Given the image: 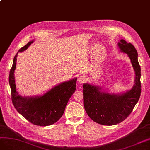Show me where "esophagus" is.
<instances>
[{"mask_svg":"<svg viewBox=\"0 0 150 150\" xmlns=\"http://www.w3.org/2000/svg\"><path fill=\"white\" fill-rule=\"evenodd\" d=\"M85 76L80 75L79 76V78L77 79V82L79 85H80V84H82L85 82Z\"/></svg>","mask_w":150,"mask_h":150,"instance_id":"obj_1","label":"esophagus"}]
</instances>
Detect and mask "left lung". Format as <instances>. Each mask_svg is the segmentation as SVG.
Instances as JSON below:
<instances>
[{
    "instance_id": "obj_1",
    "label": "left lung",
    "mask_w": 150,
    "mask_h": 150,
    "mask_svg": "<svg viewBox=\"0 0 150 150\" xmlns=\"http://www.w3.org/2000/svg\"><path fill=\"white\" fill-rule=\"evenodd\" d=\"M118 46L127 54L135 73L134 84L129 91L119 94L102 91L100 87L90 83L83 84L85 110L92 120L102 125L112 126L126 119L138 102L141 95V68L138 52L130 42L121 39Z\"/></svg>"
}]
</instances>
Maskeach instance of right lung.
I'll use <instances>...</instances> for the list:
<instances>
[{
	"instance_id": "right-lung-1",
	"label": "right lung",
	"mask_w": 150,
	"mask_h": 150,
	"mask_svg": "<svg viewBox=\"0 0 150 150\" xmlns=\"http://www.w3.org/2000/svg\"><path fill=\"white\" fill-rule=\"evenodd\" d=\"M34 40L28 42L15 55L9 74L12 101L18 112L33 125L47 126L57 122L76 90V78L54 86L42 96H22L16 90L14 72L18 54L27 50Z\"/></svg>"
}]
</instances>
